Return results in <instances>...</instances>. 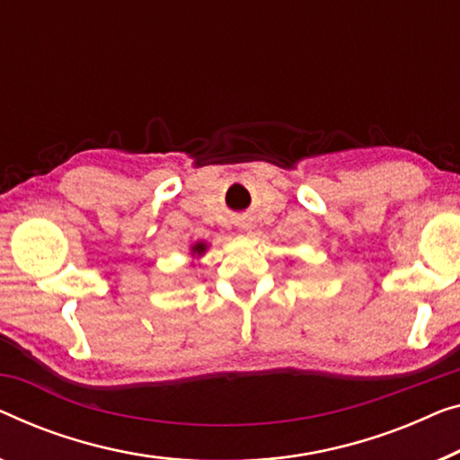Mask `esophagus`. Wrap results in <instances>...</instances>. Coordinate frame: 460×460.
Segmentation results:
<instances>
[{
  "instance_id": "esophagus-1",
  "label": "esophagus",
  "mask_w": 460,
  "mask_h": 460,
  "mask_svg": "<svg viewBox=\"0 0 460 460\" xmlns=\"http://www.w3.org/2000/svg\"><path fill=\"white\" fill-rule=\"evenodd\" d=\"M238 226H241V230H251V224L246 222V219H241V222H238Z\"/></svg>"
}]
</instances>
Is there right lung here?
<instances>
[{"label":"right lung","instance_id":"right-lung-1","mask_svg":"<svg viewBox=\"0 0 460 460\" xmlns=\"http://www.w3.org/2000/svg\"><path fill=\"white\" fill-rule=\"evenodd\" d=\"M208 249H209V244H208V243H205V241H197L195 244L190 246V257H192V259L203 257L205 252H208Z\"/></svg>","mask_w":460,"mask_h":460}]
</instances>
